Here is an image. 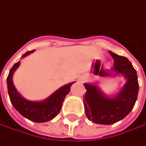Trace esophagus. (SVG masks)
<instances>
[{
  "label": "esophagus",
  "instance_id": "obj_1",
  "mask_svg": "<svg viewBox=\"0 0 146 146\" xmlns=\"http://www.w3.org/2000/svg\"><path fill=\"white\" fill-rule=\"evenodd\" d=\"M79 80H80V82H84L86 80V79H85L84 77H80V78L79 79Z\"/></svg>",
  "mask_w": 146,
  "mask_h": 146
}]
</instances>
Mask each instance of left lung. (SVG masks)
Returning a JSON list of instances; mask_svg holds the SVG:
<instances>
[{
	"label": "left lung",
	"mask_w": 146,
	"mask_h": 146,
	"mask_svg": "<svg viewBox=\"0 0 146 146\" xmlns=\"http://www.w3.org/2000/svg\"><path fill=\"white\" fill-rule=\"evenodd\" d=\"M114 58L112 71L121 74L127 79L126 84L115 98L106 96L95 84H84L86 93L84 95L85 114L89 120L98 124L110 125L123 119L133 108L137 99L138 84L137 70L128 59L110 52ZM101 76H110L103 70Z\"/></svg>",
	"instance_id": "obj_1"
}]
</instances>
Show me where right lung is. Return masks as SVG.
I'll return each mask as SVG.
<instances>
[{"label":"right lung","instance_id":"obj_1","mask_svg":"<svg viewBox=\"0 0 146 146\" xmlns=\"http://www.w3.org/2000/svg\"><path fill=\"white\" fill-rule=\"evenodd\" d=\"M32 52H34V50L27 52L22 58H24ZM19 65L20 61H19L10 69L7 77L8 93L12 105L23 117L32 122L44 123L53 119L59 114L65 98L69 93L70 87L75 82L61 87L50 97L42 102L28 101L20 95L13 83L14 70L19 67Z\"/></svg>","mask_w":146,"mask_h":146}]
</instances>
